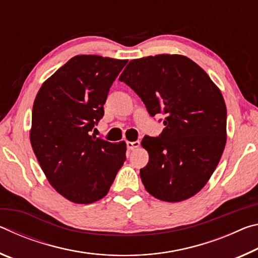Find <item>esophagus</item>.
Here are the masks:
<instances>
[{"instance_id":"obj_1","label":"esophagus","mask_w":258,"mask_h":258,"mask_svg":"<svg viewBox=\"0 0 258 258\" xmlns=\"http://www.w3.org/2000/svg\"><path fill=\"white\" fill-rule=\"evenodd\" d=\"M126 146H127V149L128 150H135V149H137V148L140 147V142L139 141H134V142L127 141V142H126Z\"/></svg>"}]
</instances>
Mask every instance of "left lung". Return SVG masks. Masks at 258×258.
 <instances>
[{
  "mask_svg": "<svg viewBox=\"0 0 258 258\" xmlns=\"http://www.w3.org/2000/svg\"><path fill=\"white\" fill-rule=\"evenodd\" d=\"M119 81L134 90L151 116L166 115L159 138L145 137L149 154L140 176L159 200L194 197L209 181L226 143V106L202 67L181 54L131 60Z\"/></svg>",
  "mask_w": 258,
  "mask_h": 258,
  "instance_id": "left-lung-1",
  "label": "left lung"
}]
</instances>
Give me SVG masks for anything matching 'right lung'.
Returning a JSON list of instances; mask_svg holds the SVG:
<instances>
[{
    "label": "right lung",
    "mask_w": 258,
    "mask_h": 258,
    "mask_svg": "<svg viewBox=\"0 0 258 258\" xmlns=\"http://www.w3.org/2000/svg\"><path fill=\"white\" fill-rule=\"evenodd\" d=\"M127 60L76 55L43 83L33 104L30 145L54 190L92 204L108 194L126 159V143L90 132L103 116L109 89Z\"/></svg>",
    "instance_id": "1"
}]
</instances>
